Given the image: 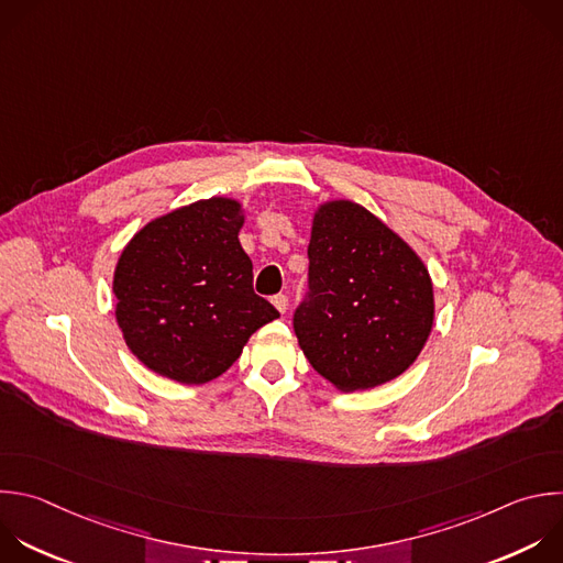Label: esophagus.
I'll return each mask as SVG.
<instances>
[{
    "mask_svg": "<svg viewBox=\"0 0 563 563\" xmlns=\"http://www.w3.org/2000/svg\"><path fill=\"white\" fill-rule=\"evenodd\" d=\"M272 302H274V307H276L280 313H285L287 307H289V298H287L285 294H276V296L272 298Z\"/></svg>",
    "mask_w": 563,
    "mask_h": 563,
    "instance_id": "34e87169",
    "label": "esophagus"
}]
</instances>
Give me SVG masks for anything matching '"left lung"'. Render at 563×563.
Returning <instances> with one entry per match:
<instances>
[{
    "mask_svg": "<svg viewBox=\"0 0 563 563\" xmlns=\"http://www.w3.org/2000/svg\"><path fill=\"white\" fill-rule=\"evenodd\" d=\"M307 256L309 291L294 311V331L309 364L340 391L398 378L433 327L424 263L351 201H331L316 212Z\"/></svg>",
    "mask_w": 563,
    "mask_h": 563,
    "instance_id": "obj_1",
    "label": "left lung"
}]
</instances>
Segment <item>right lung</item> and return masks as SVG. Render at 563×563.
<instances>
[{"instance_id": "right-lung-1", "label": "right lung", "mask_w": 563, "mask_h": 563, "mask_svg": "<svg viewBox=\"0 0 563 563\" xmlns=\"http://www.w3.org/2000/svg\"><path fill=\"white\" fill-rule=\"evenodd\" d=\"M241 206L208 199L147 223L114 269L117 322L158 376L203 385L225 373L250 335L280 313L254 294Z\"/></svg>"}]
</instances>
